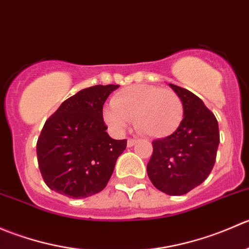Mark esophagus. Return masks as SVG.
<instances>
[{
  "label": "esophagus",
  "instance_id": "34e87169",
  "mask_svg": "<svg viewBox=\"0 0 249 249\" xmlns=\"http://www.w3.org/2000/svg\"><path fill=\"white\" fill-rule=\"evenodd\" d=\"M136 142H137V140L129 139V140H127V147H132V145H134Z\"/></svg>",
  "mask_w": 249,
  "mask_h": 249
}]
</instances>
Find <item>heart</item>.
Wrapping results in <instances>:
<instances>
[{
    "mask_svg": "<svg viewBox=\"0 0 249 249\" xmlns=\"http://www.w3.org/2000/svg\"><path fill=\"white\" fill-rule=\"evenodd\" d=\"M183 117V102L173 90L148 84L122 89L104 109V120L112 131L122 134L134 119L137 131L150 139L172 135Z\"/></svg>",
    "mask_w": 249,
    "mask_h": 249,
    "instance_id": "heart-1",
    "label": "heart"
}]
</instances>
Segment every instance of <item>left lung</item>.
I'll return each instance as SVG.
<instances>
[{
    "label": "left lung",
    "mask_w": 249,
    "mask_h": 249,
    "mask_svg": "<svg viewBox=\"0 0 249 249\" xmlns=\"http://www.w3.org/2000/svg\"><path fill=\"white\" fill-rule=\"evenodd\" d=\"M170 87L182 100L184 117L172 135L152 142L147 173L157 189L176 196L201 184L212 171L219 129L214 114L201 99L184 88Z\"/></svg>",
    "instance_id": "8db88e82"
}]
</instances>
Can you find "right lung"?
Wrapping results in <instances>:
<instances>
[{
	"label": "right lung",
	"instance_id": "obj_1",
	"mask_svg": "<svg viewBox=\"0 0 249 249\" xmlns=\"http://www.w3.org/2000/svg\"><path fill=\"white\" fill-rule=\"evenodd\" d=\"M119 85H94L69 97L50 115L37 141L44 183L72 199L97 194L108 183L126 140L107 134L102 108Z\"/></svg>",
	"mask_w": 249,
	"mask_h": 249
}]
</instances>
